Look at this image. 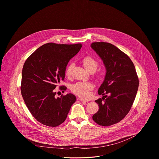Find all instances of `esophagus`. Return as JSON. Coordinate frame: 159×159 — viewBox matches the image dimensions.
I'll return each instance as SVG.
<instances>
[{"instance_id":"34e87169","label":"esophagus","mask_w":159,"mask_h":159,"mask_svg":"<svg viewBox=\"0 0 159 159\" xmlns=\"http://www.w3.org/2000/svg\"><path fill=\"white\" fill-rule=\"evenodd\" d=\"M79 99H80V101H81V102H88L89 101V99H85V98H79Z\"/></svg>"}]
</instances>
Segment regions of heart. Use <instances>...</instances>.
<instances>
[{"label": "heart", "instance_id": "obj_1", "mask_svg": "<svg viewBox=\"0 0 159 159\" xmlns=\"http://www.w3.org/2000/svg\"><path fill=\"white\" fill-rule=\"evenodd\" d=\"M82 63L85 68L90 72L94 71L98 67V61L94 57L88 55L84 56L82 60ZM72 65H68L65 70V74L68 77L71 75ZM96 79L100 77L99 74H96ZM93 88V84L88 81H78L71 85V90L74 93L82 97H86L89 94V93Z\"/></svg>", "mask_w": 159, "mask_h": 159}]
</instances>
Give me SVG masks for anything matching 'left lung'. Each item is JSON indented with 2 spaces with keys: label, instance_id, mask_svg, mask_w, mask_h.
Returning a JSON list of instances; mask_svg holds the SVG:
<instances>
[{
  "label": "left lung",
  "instance_id": "obj_1",
  "mask_svg": "<svg viewBox=\"0 0 159 159\" xmlns=\"http://www.w3.org/2000/svg\"><path fill=\"white\" fill-rule=\"evenodd\" d=\"M91 47L102 58L107 72L98 89L102 95L95 102L99 110L93 116L98 125L109 126L121 121L131 110L139 86L134 65L130 57L108 42H96Z\"/></svg>",
  "mask_w": 159,
  "mask_h": 159
}]
</instances>
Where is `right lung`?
Instances as JSON below:
<instances>
[{"label":"right lung","instance_id":"obj_1","mask_svg":"<svg viewBox=\"0 0 159 159\" xmlns=\"http://www.w3.org/2000/svg\"><path fill=\"white\" fill-rule=\"evenodd\" d=\"M81 48V44L47 43L25 61L21 93L27 108L40 123L56 127L66 120L76 97L69 93L56 98L54 89L64 80L67 64ZM60 89L64 91L66 88L60 86Z\"/></svg>","mask_w":159,"mask_h":159}]
</instances>
